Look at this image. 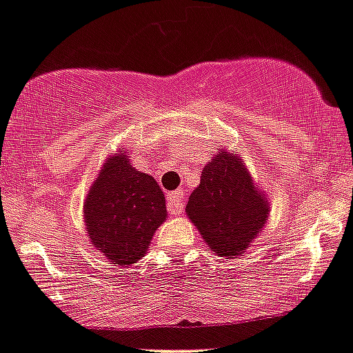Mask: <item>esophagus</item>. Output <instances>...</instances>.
I'll return each instance as SVG.
<instances>
[{"label": "esophagus", "instance_id": "obj_1", "mask_svg": "<svg viewBox=\"0 0 353 353\" xmlns=\"http://www.w3.org/2000/svg\"><path fill=\"white\" fill-rule=\"evenodd\" d=\"M166 208L168 211L172 212L173 216H178L183 212V192L181 190H175V192H170L168 199H166Z\"/></svg>", "mask_w": 353, "mask_h": 353}]
</instances>
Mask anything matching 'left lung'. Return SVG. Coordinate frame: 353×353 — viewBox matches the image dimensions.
Segmentation results:
<instances>
[{
	"label": "left lung",
	"instance_id": "1",
	"mask_svg": "<svg viewBox=\"0 0 353 353\" xmlns=\"http://www.w3.org/2000/svg\"><path fill=\"white\" fill-rule=\"evenodd\" d=\"M270 211V201L254 183L242 154L226 148L204 166L185 208L209 250L226 259L245 254L266 226Z\"/></svg>",
	"mask_w": 353,
	"mask_h": 353
}]
</instances>
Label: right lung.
I'll list each match as a JSON object with an SVG mask.
<instances>
[{
	"mask_svg": "<svg viewBox=\"0 0 353 353\" xmlns=\"http://www.w3.org/2000/svg\"><path fill=\"white\" fill-rule=\"evenodd\" d=\"M166 218L165 194L154 176L137 172L125 151L110 152L83 201L92 249L110 264L132 266L145 256Z\"/></svg>",
	"mask_w": 353,
	"mask_h": 353,
	"instance_id": "obj_1",
	"label": "right lung"
}]
</instances>
